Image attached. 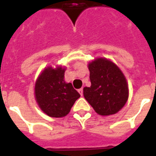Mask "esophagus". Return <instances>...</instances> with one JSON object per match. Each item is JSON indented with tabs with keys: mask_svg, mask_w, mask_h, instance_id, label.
<instances>
[{
	"mask_svg": "<svg viewBox=\"0 0 156 156\" xmlns=\"http://www.w3.org/2000/svg\"><path fill=\"white\" fill-rule=\"evenodd\" d=\"M78 93H79V94L83 96V88H80V89H78Z\"/></svg>",
	"mask_w": 156,
	"mask_h": 156,
	"instance_id": "34e87169",
	"label": "esophagus"
}]
</instances>
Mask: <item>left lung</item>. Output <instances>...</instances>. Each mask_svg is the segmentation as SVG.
I'll list each match as a JSON object with an SVG mask.
<instances>
[{"mask_svg":"<svg viewBox=\"0 0 156 156\" xmlns=\"http://www.w3.org/2000/svg\"><path fill=\"white\" fill-rule=\"evenodd\" d=\"M90 87L83 88V96L94 111L102 116L115 115L129 98V86L120 68L111 60L98 58L88 64Z\"/></svg>","mask_w":156,"mask_h":156,"instance_id":"left-lung-1","label":"left lung"}]
</instances>
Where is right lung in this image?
<instances>
[{
    "instance_id": "add662e5",
    "label": "right lung",
    "mask_w": 156,
    "mask_h": 156,
    "mask_svg": "<svg viewBox=\"0 0 156 156\" xmlns=\"http://www.w3.org/2000/svg\"><path fill=\"white\" fill-rule=\"evenodd\" d=\"M65 70L62 66H48L41 72L36 81V101L41 111L50 117L66 116L80 97L71 83L65 82Z\"/></svg>"
}]
</instances>
